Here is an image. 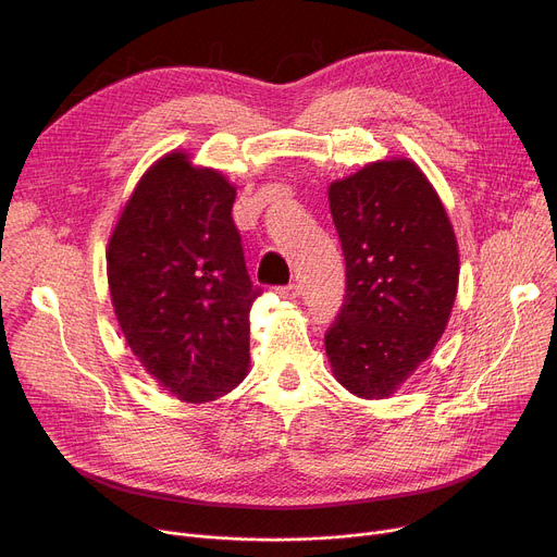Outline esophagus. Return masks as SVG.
<instances>
[{"instance_id":"34e87169","label":"esophagus","mask_w":557,"mask_h":557,"mask_svg":"<svg viewBox=\"0 0 557 557\" xmlns=\"http://www.w3.org/2000/svg\"><path fill=\"white\" fill-rule=\"evenodd\" d=\"M280 295L288 297V299H295L299 295V284H288V286L280 288Z\"/></svg>"}]
</instances>
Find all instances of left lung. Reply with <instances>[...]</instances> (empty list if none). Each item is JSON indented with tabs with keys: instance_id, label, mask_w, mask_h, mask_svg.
<instances>
[{
	"instance_id": "8db88e82",
	"label": "left lung",
	"mask_w": 557,
	"mask_h": 557,
	"mask_svg": "<svg viewBox=\"0 0 557 557\" xmlns=\"http://www.w3.org/2000/svg\"><path fill=\"white\" fill-rule=\"evenodd\" d=\"M329 207L346 260L344 305L324 337L331 371L348 393L384 399L431 356L448 324L458 239L409 158L331 182Z\"/></svg>"
}]
</instances>
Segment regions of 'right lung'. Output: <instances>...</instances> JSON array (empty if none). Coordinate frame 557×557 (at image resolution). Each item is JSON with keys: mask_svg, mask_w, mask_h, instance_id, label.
<instances>
[{"mask_svg": "<svg viewBox=\"0 0 557 557\" xmlns=\"http://www.w3.org/2000/svg\"><path fill=\"white\" fill-rule=\"evenodd\" d=\"M237 188L171 150L133 188L107 248L113 311L133 356L164 391L201 404L248 371L252 286L233 222Z\"/></svg>", "mask_w": 557, "mask_h": 557, "instance_id": "add662e5", "label": "right lung"}]
</instances>
